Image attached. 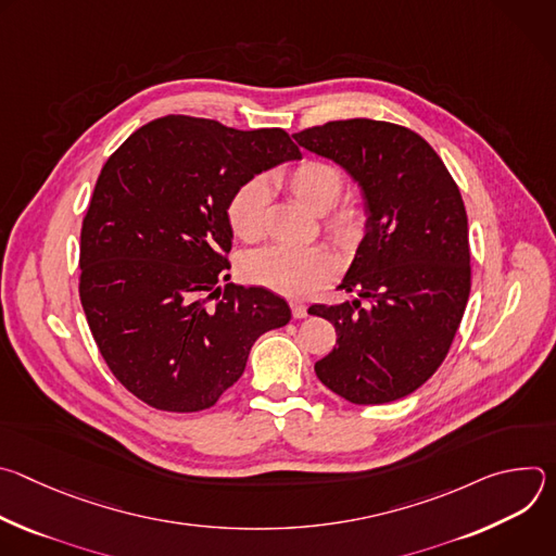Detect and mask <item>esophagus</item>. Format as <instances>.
Instances as JSON below:
<instances>
[{"label":"esophagus","mask_w":556,"mask_h":556,"mask_svg":"<svg viewBox=\"0 0 556 556\" xmlns=\"http://www.w3.org/2000/svg\"><path fill=\"white\" fill-rule=\"evenodd\" d=\"M290 309L294 319H305L307 316V305L303 301H290Z\"/></svg>","instance_id":"obj_1"}]
</instances>
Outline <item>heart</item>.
I'll return each instance as SVG.
<instances>
[{
  "instance_id": "obj_1",
  "label": "heart",
  "mask_w": 556,
  "mask_h": 556,
  "mask_svg": "<svg viewBox=\"0 0 556 556\" xmlns=\"http://www.w3.org/2000/svg\"><path fill=\"white\" fill-rule=\"evenodd\" d=\"M283 189L307 211L324 215L326 230L343 249L361 242L367 230V206L361 200L339 202L345 189L343 172L321 157H303L281 174ZM268 208V187L253 178L237 187L226 202V219L235 237L257 242L264 235ZM337 273V257L326 247L283 249L268 247L244 260L249 281L286 296H305Z\"/></svg>"
}]
</instances>
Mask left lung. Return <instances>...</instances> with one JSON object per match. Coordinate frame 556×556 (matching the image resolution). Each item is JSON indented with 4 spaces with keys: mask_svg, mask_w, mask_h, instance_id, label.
Listing matches in <instances>:
<instances>
[{
    "mask_svg": "<svg viewBox=\"0 0 556 556\" xmlns=\"http://www.w3.org/2000/svg\"><path fill=\"white\" fill-rule=\"evenodd\" d=\"M361 185L367 232L339 290L312 305L337 348L314 365L354 405H382L425 384L448 354L470 292L466 208L442 157L416 131L371 118L330 121L292 136Z\"/></svg>",
    "mask_w": 556,
    "mask_h": 556,
    "instance_id": "left-lung-1",
    "label": "left lung"
}]
</instances>
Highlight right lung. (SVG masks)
<instances>
[{
    "label": "right lung",
    "instance_id": "obj_1",
    "mask_svg": "<svg viewBox=\"0 0 556 556\" xmlns=\"http://www.w3.org/2000/svg\"><path fill=\"white\" fill-rule=\"evenodd\" d=\"M299 157L279 127L182 114L142 125L108 157L81 226L78 296L110 371L144 405L213 407L253 343L290 321L275 292L217 281L230 268L228 198Z\"/></svg>",
    "mask_w": 556,
    "mask_h": 556
}]
</instances>
